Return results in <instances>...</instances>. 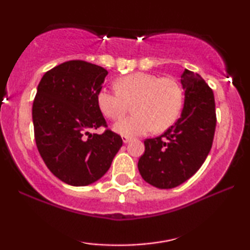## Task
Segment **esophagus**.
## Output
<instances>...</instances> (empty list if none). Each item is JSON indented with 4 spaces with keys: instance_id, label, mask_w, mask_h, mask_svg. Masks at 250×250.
Instances as JSON below:
<instances>
[{
    "instance_id": "34e87169",
    "label": "esophagus",
    "mask_w": 250,
    "mask_h": 250,
    "mask_svg": "<svg viewBox=\"0 0 250 250\" xmlns=\"http://www.w3.org/2000/svg\"><path fill=\"white\" fill-rule=\"evenodd\" d=\"M129 141H131V136H123V142L127 143Z\"/></svg>"
}]
</instances>
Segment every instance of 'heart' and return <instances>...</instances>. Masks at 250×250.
Returning <instances> with one entry per match:
<instances>
[{
  "label": "heart",
  "instance_id": "obj_1",
  "mask_svg": "<svg viewBox=\"0 0 250 250\" xmlns=\"http://www.w3.org/2000/svg\"><path fill=\"white\" fill-rule=\"evenodd\" d=\"M117 91L101 88L97 94L100 111L111 121L122 118L133 105L134 116L122 119L114 129L123 136L163 132L179 117L183 104L181 85L172 77L134 73L116 81Z\"/></svg>",
  "mask_w": 250,
  "mask_h": 250
}]
</instances>
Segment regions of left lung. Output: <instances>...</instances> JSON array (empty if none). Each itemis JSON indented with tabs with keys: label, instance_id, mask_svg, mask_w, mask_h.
Instances as JSON below:
<instances>
[{
	"label": "left lung",
	"instance_id": "left-lung-1",
	"mask_svg": "<svg viewBox=\"0 0 250 250\" xmlns=\"http://www.w3.org/2000/svg\"><path fill=\"white\" fill-rule=\"evenodd\" d=\"M184 108L181 117L160 136L146 139L138 167L146 182L172 189L200 168L213 145L216 111L213 90L199 74L186 69L181 76Z\"/></svg>",
	"mask_w": 250,
	"mask_h": 250
}]
</instances>
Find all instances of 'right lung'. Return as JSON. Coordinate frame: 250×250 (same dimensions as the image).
Segmentation results:
<instances>
[{"instance_id":"obj_1","label":"right lung","mask_w":250,"mask_h":250,"mask_svg":"<svg viewBox=\"0 0 250 250\" xmlns=\"http://www.w3.org/2000/svg\"><path fill=\"white\" fill-rule=\"evenodd\" d=\"M108 71L83 60L58 64L43 75L33 102L34 136L53 175L75 187L87 186L107 173L123 146L107 128L97 104ZM104 127L102 135L90 129Z\"/></svg>"}]
</instances>
